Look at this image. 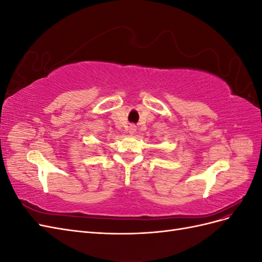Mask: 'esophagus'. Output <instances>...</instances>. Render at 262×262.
<instances>
[{"instance_id": "1", "label": "esophagus", "mask_w": 262, "mask_h": 262, "mask_svg": "<svg viewBox=\"0 0 262 262\" xmlns=\"http://www.w3.org/2000/svg\"><path fill=\"white\" fill-rule=\"evenodd\" d=\"M128 131H129L130 134H134V133H136V131H137V126L134 125V124H130L129 128H128Z\"/></svg>"}]
</instances>
